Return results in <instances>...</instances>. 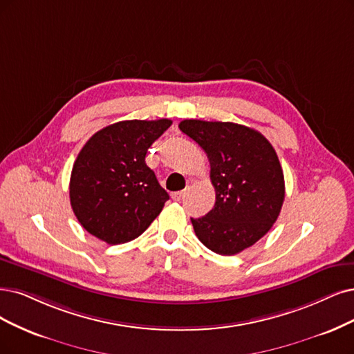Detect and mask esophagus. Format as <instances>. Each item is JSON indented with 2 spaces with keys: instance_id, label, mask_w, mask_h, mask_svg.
I'll use <instances>...</instances> for the list:
<instances>
[{
  "instance_id": "esophagus-1",
  "label": "esophagus",
  "mask_w": 354,
  "mask_h": 354,
  "mask_svg": "<svg viewBox=\"0 0 354 354\" xmlns=\"http://www.w3.org/2000/svg\"><path fill=\"white\" fill-rule=\"evenodd\" d=\"M184 197H185V191H178V192H174V194H172V198H174L175 201H180Z\"/></svg>"
}]
</instances>
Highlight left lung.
Returning a JSON list of instances; mask_svg holds the SVG:
<instances>
[{"label": "left lung", "instance_id": "1", "mask_svg": "<svg viewBox=\"0 0 354 354\" xmlns=\"http://www.w3.org/2000/svg\"><path fill=\"white\" fill-rule=\"evenodd\" d=\"M179 128L207 153L216 189L213 210L191 218L195 234L216 254H239L263 238L280 214L284 175L277 153L245 125L185 120Z\"/></svg>", "mask_w": 354, "mask_h": 354}]
</instances>
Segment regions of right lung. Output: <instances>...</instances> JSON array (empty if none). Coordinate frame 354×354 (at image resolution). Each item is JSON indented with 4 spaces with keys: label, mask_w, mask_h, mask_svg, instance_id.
I'll return each instance as SVG.
<instances>
[{
    "label": "right lung",
    "mask_w": 354,
    "mask_h": 354,
    "mask_svg": "<svg viewBox=\"0 0 354 354\" xmlns=\"http://www.w3.org/2000/svg\"><path fill=\"white\" fill-rule=\"evenodd\" d=\"M170 120L121 121L91 136L71 170L70 201L80 225L109 245L138 238L160 214L169 194L146 165Z\"/></svg>",
    "instance_id": "add662e5"
}]
</instances>
